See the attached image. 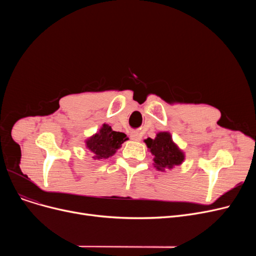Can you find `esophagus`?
Wrapping results in <instances>:
<instances>
[{"label":"esophagus","instance_id":"esophagus-1","mask_svg":"<svg viewBox=\"0 0 256 256\" xmlns=\"http://www.w3.org/2000/svg\"><path fill=\"white\" fill-rule=\"evenodd\" d=\"M130 139L134 140V141H140L141 140V137L138 132H132L130 134Z\"/></svg>","mask_w":256,"mask_h":256}]
</instances>
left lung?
I'll return each mask as SVG.
<instances>
[{"instance_id":"1","label":"left lung","mask_w":256,"mask_h":256,"mask_svg":"<svg viewBox=\"0 0 256 256\" xmlns=\"http://www.w3.org/2000/svg\"><path fill=\"white\" fill-rule=\"evenodd\" d=\"M144 142L150 148V152L154 156V165L158 170L165 171L166 168L171 169L184 162V154L172 141L169 132H160L156 134L154 139L147 138Z\"/></svg>"}]
</instances>
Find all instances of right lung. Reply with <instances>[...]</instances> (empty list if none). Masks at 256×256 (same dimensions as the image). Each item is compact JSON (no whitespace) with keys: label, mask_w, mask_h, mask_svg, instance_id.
<instances>
[{"label":"right lung","mask_w":256,"mask_h":256,"mask_svg":"<svg viewBox=\"0 0 256 256\" xmlns=\"http://www.w3.org/2000/svg\"><path fill=\"white\" fill-rule=\"evenodd\" d=\"M128 137L124 132H115L108 124H102L100 132L86 140V147L94 154L96 160L112 156Z\"/></svg>","instance_id":"right-lung-1"}]
</instances>
